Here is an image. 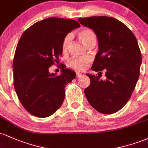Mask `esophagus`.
<instances>
[{
	"label": "esophagus",
	"mask_w": 148,
	"mask_h": 148,
	"mask_svg": "<svg viewBox=\"0 0 148 148\" xmlns=\"http://www.w3.org/2000/svg\"><path fill=\"white\" fill-rule=\"evenodd\" d=\"M76 77H80V76L82 75V74H81V73H79V72H76Z\"/></svg>",
	"instance_id": "obj_1"
}]
</instances>
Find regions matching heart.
Returning <instances> with one entry per match:
<instances>
[{
    "label": "heart",
    "mask_w": 148,
    "mask_h": 148,
    "mask_svg": "<svg viewBox=\"0 0 148 148\" xmlns=\"http://www.w3.org/2000/svg\"><path fill=\"white\" fill-rule=\"evenodd\" d=\"M78 36L81 41L83 42L84 45L88 47L92 43H96L97 37L95 33L90 29L85 28L80 30L78 33ZM72 40V35L68 34L66 35L63 39L62 43V51H66L68 49V47ZM89 62V59L88 58H73L69 59L67 62V65L71 68H73L77 71H82L86 68V64Z\"/></svg>",
    "instance_id": "obj_1"
}]
</instances>
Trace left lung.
I'll return each instance as SVG.
<instances>
[{
	"label": "left lung",
	"instance_id": "left-lung-1",
	"mask_svg": "<svg viewBox=\"0 0 148 148\" xmlns=\"http://www.w3.org/2000/svg\"><path fill=\"white\" fill-rule=\"evenodd\" d=\"M78 21L96 34L99 51L91 69L99 73L104 69L106 76L103 81L99 75L86 74L90 84L85 95L99 113H114L129 101L138 80L142 58L138 42L126 25L115 18L91 16Z\"/></svg>",
	"mask_w": 148,
	"mask_h": 148
}]
</instances>
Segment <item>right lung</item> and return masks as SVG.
Here are the masks:
<instances>
[{
	"mask_svg": "<svg viewBox=\"0 0 148 148\" xmlns=\"http://www.w3.org/2000/svg\"><path fill=\"white\" fill-rule=\"evenodd\" d=\"M79 27L74 20L50 17L34 23L21 35L13 61L14 86L30 114L47 118L63 102L64 88L75 79L76 73L64 65L60 76L49 69L59 61L64 37Z\"/></svg>",
	"mask_w": 148,
	"mask_h": 148,
	"instance_id": "obj_1",
	"label": "right lung"
}]
</instances>
